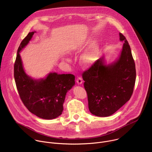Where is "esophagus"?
I'll use <instances>...</instances> for the list:
<instances>
[{"label":"esophagus","mask_w":152,"mask_h":152,"mask_svg":"<svg viewBox=\"0 0 152 152\" xmlns=\"http://www.w3.org/2000/svg\"><path fill=\"white\" fill-rule=\"evenodd\" d=\"M76 82L77 83V84H79V85H80V84H81L82 83V78L80 77H77V79H76Z\"/></svg>","instance_id":"1"}]
</instances>
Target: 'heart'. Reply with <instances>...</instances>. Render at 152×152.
Listing matches in <instances>:
<instances>
[{"label":"heart","mask_w":152,"mask_h":152,"mask_svg":"<svg viewBox=\"0 0 152 152\" xmlns=\"http://www.w3.org/2000/svg\"><path fill=\"white\" fill-rule=\"evenodd\" d=\"M96 56V50L94 49H89L85 50L80 56V61L84 65H90L95 61Z\"/></svg>","instance_id":"heart-1"}]
</instances>
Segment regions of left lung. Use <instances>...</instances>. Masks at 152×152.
<instances>
[{
    "instance_id": "obj_1",
    "label": "left lung",
    "mask_w": 152,
    "mask_h": 152,
    "mask_svg": "<svg viewBox=\"0 0 152 152\" xmlns=\"http://www.w3.org/2000/svg\"><path fill=\"white\" fill-rule=\"evenodd\" d=\"M119 35L124 44L118 59L107 65L104 57H101L82 75L89 110L98 117L115 113L129 100L134 91L135 62L126 37L121 33Z\"/></svg>"
}]
</instances>
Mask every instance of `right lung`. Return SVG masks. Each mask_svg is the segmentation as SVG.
Returning a JSON list of instances; mask_svg holds the SVG:
<instances>
[{"label": "right lung", "mask_w": 152, "mask_h": 152, "mask_svg": "<svg viewBox=\"0 0 152 152\" xmlns=\"http://www.w3.org/2000/svg\"><path fill=\"white\" fill-rule=\"evenodd\" d=\"M35 32H29L18 47L14 67V79L20 97L27 109L41 118L52 120L62 114L66 93L75 85V77L72 74L50 73L45 79L36 80L26 74L20 52Z\"/></svg>", "instance_id": "obj_1"}]
</instances>
